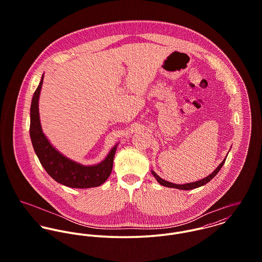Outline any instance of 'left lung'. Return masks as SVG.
Returning a JSON list of instances; mask_svg holds the SVG:
<instances>
[{
  "mask_svg": "<svg viewBox=\"0 0 262 262\" xmlns=\"http://www.w3.org/2000/svg\"><path fill=\"white\" fill-rule=\"evenodd\" d=\"M227 158V155L224 158V160L219 164V166L212 172L210 173L208 177H206L205 179H202L200 181H196V182H193V183H187V184H184V185H177V184H173V183H169L167 181H164L163 179H161L159 176H157V173L154 171V170H151V173L152 176L155 178V180L157 181L158 184H160L161 186L163 187H172V188H178V189H185V190H189V189H193V188H196V187H203L205 186L206 184H208L211 180H213L216 174L219 172V170L222 168L223 164L225 163V160Z\"/></svg>",
  "mask_w": 262,
  "mask_h": 262,
  "instance_id": "left-lung-1",
  "label": "left lung"
}]
</instances>
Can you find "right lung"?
<instances>
[{
  "instance_id": "right-lung-1",
  "label": "right lung",
  "mask_w": 262,
  "mask_h": 262,
  "mask_svg": "<svg viewBox=\"0 0 262 262\" xmlns=\"http://www.w3.org/2000/svg\"><path fill=\"white\" fill-rule=\"evenodd\" d=\"M44 74L33 95L30 108V138L34 151L46 172L57 183L73 188H89L103 185L110 177L118 143L104 160L93 165H83L56 149L42 131L39 116V97Z\"/></svg>"
}]
</instances>
